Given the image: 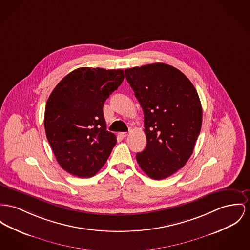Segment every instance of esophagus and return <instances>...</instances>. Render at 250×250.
I'll return each mask as SVG.
<instances>
[{"label": "esophagus", "mask_w": 250, "mask_h": 250, "mask_svg": "<svg viewBox=\"0 0 250 250\" xmlns=\"http://www.w3.org/2000/svg\"><path fill=\"white\" fill-rule=\"evenodd\" d=\"M120 135H121L122 137H127V136L129 135V133H120Z\"/></svg>", "instance_id": "obj_1"}]
</instances>
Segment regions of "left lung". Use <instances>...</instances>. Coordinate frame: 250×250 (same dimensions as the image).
<instances>
[{
  "label": "left lung",
  "instance_id": "8db88e82",
  "mask_svg": "<svg viewBox=\"0 0 250 250\" xmlns=\"http://www.w3.org/2000/svg\"><path fill=\"white\" fill-rule=\"evenodd\" d=\"M125 77L144 113L147 145L136 161L150 178L165 179L192 154L202 126L199 96L181 71L165 63L129 68Z\"/></svg>",
  "mask_w": 250,
  "mask_h": 250
}]
</instances>
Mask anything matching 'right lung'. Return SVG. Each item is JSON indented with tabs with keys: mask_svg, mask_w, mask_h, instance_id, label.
<instances>
[{
	"mask_svg": "<svg viewBox=\"0 0 250 250\" xmlns=\"http://www.w3.org/2000/svg\"><path fill=\"white\" fill-rule=\"evenodd\" d=\"M124 80L121 69L82 67L64 77L45 106L46 137L60 166L72 175L94 176L109 158L117 136L106 131L105 100Z\"/></svg>",
	"mask_w": 250,
	"mask_h": 250,
	"instance_id": "add662e5",
	"label": "right lung"
}]
</instances>
